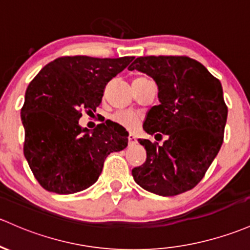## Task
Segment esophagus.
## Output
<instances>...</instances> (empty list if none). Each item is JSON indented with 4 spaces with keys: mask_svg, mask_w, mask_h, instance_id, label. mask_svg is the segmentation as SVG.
<instances>
[{
    "mask_svg": "<svg viewBox=\"0 0 250 250\" xmlns=\"http://www.w3.org/2000/svg\"><path fill=\"white\" fill-rule=\"evenodd\" d=\"M127 139H128V144H130V146H133V144L137 143V139H136L135 136L130 135L127 137Z\"/></svg>",
    "mask_w": 250,
    "mask_h": 250,
    "instance_id": "1",
    "label": "esophagus"
}]
</instances>
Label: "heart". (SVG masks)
<instances>
[{
  "label": "heart",
  "mask_w": 250,
  "mask_h": 250,
  "mask_svg": "<svg viewBox=\"0 0 250 250\" xmlns=\"http://www.w3.org/2000/svg\"><path fill=\"white\" fill-rule=\"evenodd\" d=\"M113 120L127 130H136L139 124V115L132 111H119L113 115Z\"/></svg>",
  "instance_id": "obj_1"
}]
</instances>
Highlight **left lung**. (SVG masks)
<instances>
[{
  "label": "left lung",
  "mask_w": 250,
  "mask_h": 250,
  "mask_svg": "<svg viewBox=\"0 0 250 250\" xmlns=\"http://www.w3.org/2000/svg\"><path fill=\"white\" fill-rule=\"evenodd\" d=\"M154 79L160 104L147 112L143 128L167 135L163 146L139 139L146 160L132 169L142 188L163 197L197 186L218 154L224 138L228 107L218 79L186 56L138 57L128 70Z\"/></svg>",
  "instance_id": "obj_1"
}]
</instances>
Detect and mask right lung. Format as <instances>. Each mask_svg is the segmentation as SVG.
<instances>
[{"instance_id": "1", "label": "right lung", "mask_w": 250, "mask_h": 250, "mask_svg": "<svg viewBox=\"0 0 250 250\" xmlns=\"http://www.w3.org/2000/svg\"><path fill=\"white\" fill-rule=\"evenodd\" d=\"M132 61L65 56L46 64L29 83L21 108L23 155L42 188L81 192L95 184L111 152L127 146L122 125L106 120L90 132L79 120L82 111L95 112L107 83Z\"/></svg>"}]
</instances>
